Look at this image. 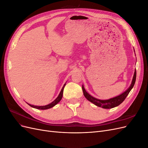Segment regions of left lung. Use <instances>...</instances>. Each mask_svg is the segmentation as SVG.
Masks as SVG:
<instances>
[{
    "instance_id": "left-lung-1",
    "label": "left lung",
    "mask_w": 148,
    "mask_h": 148,
    "mask_svg": "<svg viewBox=\"0 0 148 148\" xmlns=\"http://www.w3.org/2000/svg\"><path fill=\"white\" fill-rule=\"evenodd\" d=\"M136 71L135 70L132 84L130 85V88L127 89V90L126 91H125L123 93H122V95H120L117 97H115L114 98H112V99H110L108 100L97 99H96V98L91 96L86 91L83 86H82L83 95L89 101L91 102L92 103H93L94 104H95L96 106H97L98 107H102V108H104V109L114 108V107H117V106H119L121 103H122L123 102V101L126 99V97L128 96L129 92H130L134 86V84H135V82H136Z\"/></svg>"
}]
</instances>
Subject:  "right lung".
Segmentation results:
<instances>
[{
  "instance_id": "add662e5",
  "label": "right lung",
  "mask_w": 148,
  "mask_h": 148,
  "mask_svg": "<svg viewBox=\"0 0 148 148\" xmlns=\"http://www.w3.org/2000/svg\"><path fill=\"white\" fill-rule=\"evenodd\" d=\"M65 86V84H64V86H63V88H62V90L59 94V95L58 96V97L56 98V100L53 101L52 102H51V104H49L48 105H46V106H33V105H31V104H29L31 107H33V108H35V109H41V110H45V109H50L51 108V107H53L55 105H56L58 102H59V101H60V100L62 99V96H63V91H64V88Z\"/></svg>"
}]
</instances>
